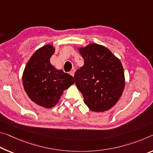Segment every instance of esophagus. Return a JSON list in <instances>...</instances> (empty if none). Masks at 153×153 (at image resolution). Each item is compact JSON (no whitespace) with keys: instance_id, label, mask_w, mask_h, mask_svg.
Listing matches in <instances>:
<instances>
[{"instance_id":"obj_1","label":"esophagus","mask_w":153,"mask_h":153,"mask_svg":"<svg viewBox=\"0 0 153 153\" xmlns=\"http://www.w3.org/2000/svg\"><path fill=\"white\" fill-rule=\"evenodd\" d=\"M70 75H71V76H72L73 77L74 76V71H71V72H70Z\"/></svg>"}]
</instances>
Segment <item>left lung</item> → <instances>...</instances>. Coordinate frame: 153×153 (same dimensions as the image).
<instances>
[{
  "label": "left lung",
  "instance_id": "obj_1",
  "mask_svg": "<svg viewBox=\"0 0 153 153\" xmlns=\"http://www.w3.org/2000/svg\"><path fill=\"white\" fill-rule=\"evenodd\" d=\"M84 64L75 73V84L88 108L95 112L108 111L118 102L125 86L120 59L105 46L90 43L77 48Z\"/></svg>",
  "mask_w": 153,
  "mask_h": 153
}]
</instances>
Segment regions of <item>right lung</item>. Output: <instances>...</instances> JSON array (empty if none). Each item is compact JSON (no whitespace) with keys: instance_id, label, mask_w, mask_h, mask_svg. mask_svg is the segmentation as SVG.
<instances>
[{"instance_id":"obj_1","label":"right lung","mask_w":153,"mask_h":153,"mask_svg":"<svg viewBox=\"0 0 153 153\" xmlns=\"http://www.w3.org/2000/svg\"><path fill=\"white\" fill-rule=\"evenodd\" d=\"M55 48L48 44L39 48L26 65L22 74L24 91L37 105L52 108L63 92L74 84V77L50 63Z\"/></svg>"}]
</instances>
